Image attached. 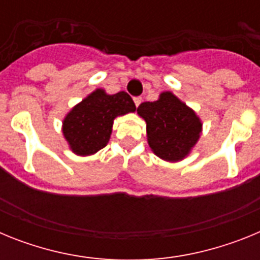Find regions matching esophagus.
<instances>
[{
	"label": "esophagus",
	"instance_id": "esophagus-1",
	"mask_svg": "<svg viewBox=\"0 0 260 260\" xmlns=\"http://www.w3.org/2000/svg\"><path fill=\"white\" fill-rule=\"evenodd\" d=\"M141 103H142V98H134V104H135V107H139V105H141Z\"/></svg>",
	"mask_w": 260,
	"mask_h": 260
}]
</instances>
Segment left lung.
Masks as SVG:
<instances>
[{
	"label": "left lung",
	"mask_w": 260,
	"mask_h": 260,
	"mask_svg": "<svg viewBox=\"0 0 260 260\" xmlns=\"http://www.w3.org/2000/svg\"><path fill=\"white\" fill-rule=\"evenodd\" d=\"M137 113L146 121L151 151L168 162L187 157L203 130L202 119L195 110L171 91L160 93L156 102L142 103Z\"/></svg>",
	"instance_id": "left-lung-1"
}]
</instances>
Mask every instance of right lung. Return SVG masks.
<instances>
[{
  "mask_svg": "<svg viewBox=\"0 0 260 260\" xmlns=\"http://www.w3.org/2000/svg\"><path fill=\"white\" fill-rule=\"evenodd\" d=\"M135 109L125 91L109 95L104 88H96L69 110L62 119V134L73 153L95 155L109 142L114 118L134 113Z\"/></svg>",
  "mask_w": 260,
  "mask_h": 260,
  "instance_id": "add662e5",
  "label": "right lung"
}]
</instances>
